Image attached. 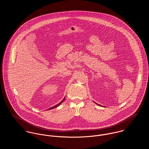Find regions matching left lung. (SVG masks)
<instances>
[{
  "mask_svg": "<svg viewBox=\"0 0 149 149\" xmlns=\"http://www.w3.org/2000/svg\"><path fill=\"white\" fill-rule=\"evenodd\" d=\"M97 104V105H98V104ZM100 106H101V105H100Z\"/></svg>",
  "mask_w": 149,
  "mask_h": 149,
  "instance_id": "8db88e82",
  "label": "left lung"
}]
</instances>
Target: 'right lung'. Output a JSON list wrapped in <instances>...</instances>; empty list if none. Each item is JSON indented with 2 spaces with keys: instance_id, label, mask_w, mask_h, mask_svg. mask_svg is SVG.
Returning <instances> with one entry per match:
<instances>
[{
  "instance_id": "obj_1",
  "label": "right lung",
  "mask_w": 149,
  "mask_h": 149,
  "mask_svg": "<svg viewBox=\"0 0 149 149\" xmlns=\"http://www.w3.org/2000/svg\"><path fill=\"white\" fill-rule=\"evenodd\" d=\"M64 100H65V98H64V99L62 100V101H61L60 103H59L58 105H55V106H54V107H51V108H49L48 110H50V109H54V108H56V107H58V106H59L64 101Z\"/></svg>"
}]
</instances>
